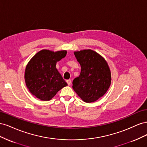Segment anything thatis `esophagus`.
I'll use <instances>...</instances> for the list:
<instances>
[{
	"instance_id": "obj_1",
	"label": "esophagus",
	"mask_w": 147,
	"mask_h": 147,
	"mask_svg": "<svg viewBox=\"0 0 147 147\" xmlns=\"http://www.w3.org/2000/svg\"><path fill=\"white\" fill-rule=\"evenodd\" d=\"M66 82L67 83V84H68V85H70V84H71V80H67L66 81Z\"/></svg>"
}]
</instances>
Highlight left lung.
<instances>
[{"label": "left lung", "instance_id": "left-lung-1", "mask_svg": "<svg viewBox=\"0 0 147 147\" xmlns=\"http://www.w3.org/2000/svg\"><path fill=\"white\" fill-rule=\"evenodd\" d=\"M81 65L79 77L73 81L75 92L86 103L98 100L108 91L112 77L107 62L99 53L92 50L74 52Z\"/></svg>", "mask_w": 147, "mask_h": 147}]
</instances>
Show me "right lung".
<instances>
[{
    "label": "right lung",
    "mask_w": 147,
    "mask_h": 147,
    "mask_svg": "<svg viewBox=\"0 0 147 147\" xmlns=\"http://www.w3.org/2000/svg\"><path fill=\"white\" fill-rule=\"evenodd\" d=\"M67 55L66 50H42L37 53L26 67L24 80L29 92L37 98L48 101L67 86L56 69L57 62Z\"/></svg>",
    "instance_id": "right-lung-1"
}]
</instances>
